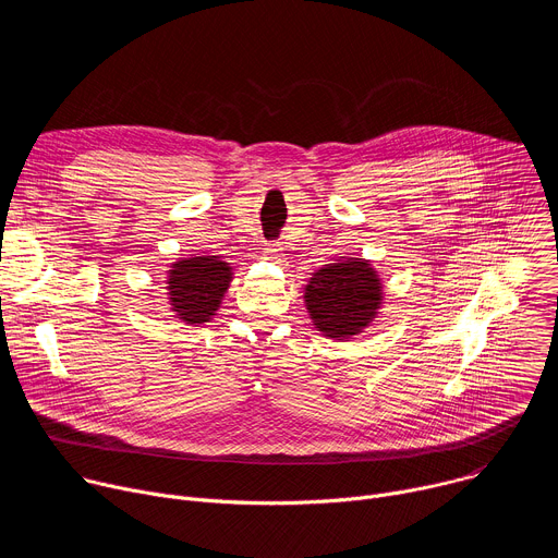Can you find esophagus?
<instances>
[{
    "label": "esophagus",
    "instance_id": "esophagus-1",
    "mask_svg": "<svg viewBox=\"0 0 558 558\" xmlns=\"http://www.w3.org/2000/svg\"><path fill=\"white\" fill-rule=\"evenodd\" d=\"M265 258H269V260H274V263H282L284 254H282V250H280V247L271 245V247H267V250H265Z\"/></svg>",
    "mask_w": 558,
    "mask_h": 558
}]
</instances>
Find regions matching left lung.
<instances>
[{"instance_id":"8db88e82","label":"left lung","mask_w":558,"mask_h":558,"mask_svg":"<svg viewBox=\"0 0 558 558\" xmlns=\"http://www.w3.org/2000/svg\"><path fill=\"white\" fill-rule=\"evenodd\" d=\"M384 304V284L371 260L342 256L323 265L304 284V306L325 338H355L368 329Z\"/></svg>"}]
</instances>
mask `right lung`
I'll return each instance as SVG.
<instances>
[{
    "label": "right lung",
    "mask_w": 558,
    "mask_h": 558,
    "mask_svg": "<svg viewBox=\"0 0 558 558\" xmlns=\"http://www.w3.org/2000/svg\"><path fill=\"white\" fill-rule=\"evenodd\" d=\"M231 280V263H225L222 256L194 254L177 258L166 280L170 311L190 327L205 325L220 308Z\"/></svg>",
    "instance_id": "obj_1"
}]
</instances>
